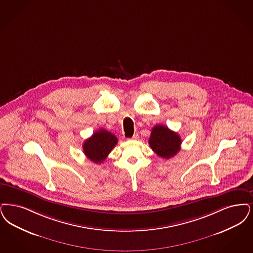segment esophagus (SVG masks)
Masks as SVG:
<instances>
[{
  "instance_id": "34e87169",
  "label": "esophagus",
  "mask_w": 253,
  "mask_h": 253,
  "mask_svg": "<svg viewBox=\"0 0 253 253\" xmlns=\"http://www.w3.org/2000/svg\"><path fill=\"white\" fill-rule=\"evenodd\" d=\"M139 138V135H138V133H134L133 135H132V137H131V139L132 140H137Z\"/></svg>"
}]
</instances>
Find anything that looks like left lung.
<instances>
[{
	"label": "left lung",
	"mask_w": 253,
	"mask_h": 253,
	"mask_svg": "<svg viewBox=\"0 0 253 253\" xmlns=\"http://www.w3.org/2000/svg\"><path fill=\"white\" fill-rule=\"evenodd\" d=\"M150 147L158 156L169 159L181 150L180 135L164 125H155L149 139Z\"/></svg>",
	"instance_id": "left-lung-1"
}]
</instances>
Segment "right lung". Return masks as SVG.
<instances>
[{"label":"right lung","instance_id":"add662e5","mask_svg":"<svg viewBox=\"0 0 253 253\" xmlns=\"http://www.w3.org/2000/svg\"><path fill=\"white\" fill-rule=\"evenodd\" d=\"M118 143L115 134L104 129L95 131L84 142L83 150L85 156L96 164L103 162Z\"/></svg>","mask_w":253,"mask_h":253}]
</instances>
